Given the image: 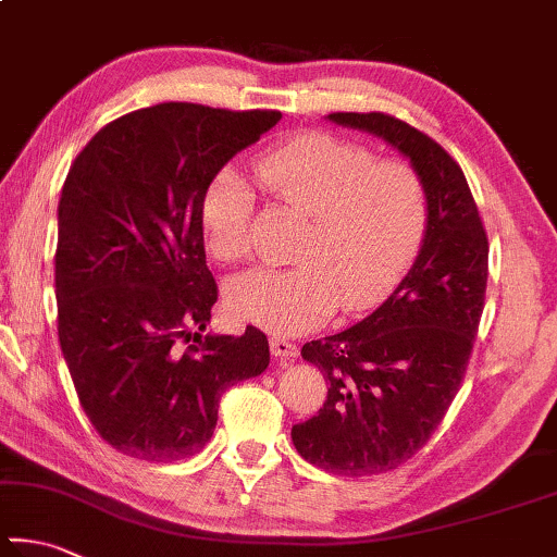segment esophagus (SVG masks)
Wrapping results in <instances>:
<instances>
[{
  "instance_id": "esophagus-1",
  "label": "esophagus",
  "mask_w": 557,
  "mask_h": 557,
  "mask_svg": "<svg viewBox=\"0 0 557 557\" xmlns=\"http://www.w3.org/2000/svg\"><path fill=\"white\" fill-rule=\"evenodd\" d=\"M270 350H272V356L282 358V360H295L299 356V350H297L295 343H289L285 338H272L270 341Z\"/></svg>"
}]
</instances>
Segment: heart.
<instances>
[{"mask_svg":"<svg viewBox=\"0 0 557 557\" xmlns=\"http://www.w3.org/2000/svg\"><path fill=\"white\" fill-rule=\"evenodd\" d=\"M258 185L277 205L309 216L295 268H252L231 277L226 307L238 321L277 336H301L333 311L360 313L389 297L407 275L429 221L417 168L380 160L356 140L305 134L262 153ZM250 187L221 173L201 197L207 250L234 262L250 250Z\"/></svg>","mask_w":557,"mask_h":557,"instance_id":"heart-1","label":"heart"}]
</instances>
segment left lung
<instances>
[{"mask_svg":"<svg viewBox=\"0 0 557 557\" xmlns=\"http://www.w3.org/2000/svg\"><path fill=\"white\" fill-rule=\"evenodd\" d=\"M329 121L387 140L429 197L421 250L397 289L356 326L305 343L329 394L292 426L301 458L333 474H380L426 446L460 389L487 289L490 244L460 165L436 140L382 111Z\"/></svg>","mask_w":557,"mask_h":557,"instance_id":"left-lung-1","label":"left lung"}]
</instances>
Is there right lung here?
I'll use <instances>...</instances> for the list:
<instances>
[{
    "label": "right lung",
    "mask_w": 557,
    "mask_h": 557,
    "mask_svg": "<svg viewBox=\"0 0 557 557\" xmlns=\"http://www.w3.org/2000/svg\"><path fill=\"white\" fill-rule=\"evenodd\" d=\"M280 111L165 102L111 121L70 165L58 205V338L79 404L111 448L148 462L199 453L219 399L270 362L265 333L201 336L219 297L201 197Z\"/></svg>",
    "instance_id": "obj_1"
}]
</instances>
